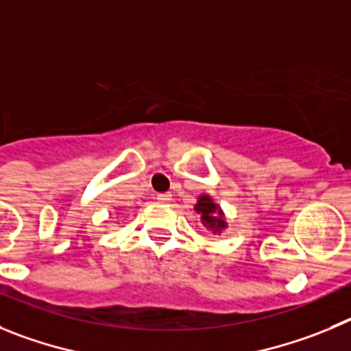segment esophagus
I'll list each match as a JSON object with an SVG mask.
<instances>
[{"mask_svg": "<svg viewBox=\"0 0 351 351\" xmlns=\"http://www.w3.org/2000/svg\"><path fill=\"white\" fill-rule=\"evenodd\" d=\"M171 197L173 195L169 192H160V194H157V201H160V203H169Z\"/></svg>", "mask_w": 351, "mask_h": 351, "instance_id": "esophagus-1", "label": "esophagus"}]
</instances>
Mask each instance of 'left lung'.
I'll return each mask as SVG.
<instances>
[{
  "label": "left lung",
  "instance_id": "8db88e82",
  "mask_svg": "<svg viewBox=\"0 0 351 351\" xmlns=\"http://www.w3.org/2000/svg\"><path fill=\"white\" fill-rule=\"evenodd\" d=\"M195 211L203 215L201 219H203L204 226L213 229L215 232H219V230H222L226 227V220L222 219V211H220V208L208 195H201L199 197V203L195 204Z\"/></svg>",
  "mask_w": 351,
  "mask_h": 351
}]
</instances>
